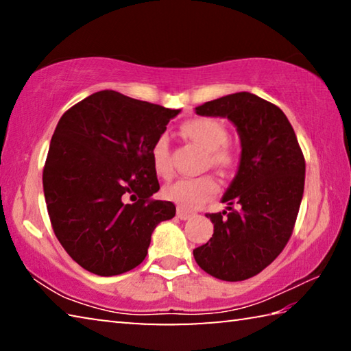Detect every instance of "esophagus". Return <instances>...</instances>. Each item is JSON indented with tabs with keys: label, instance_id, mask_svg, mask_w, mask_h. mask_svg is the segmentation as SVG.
<instances>
[{
	"label": "esophagus",
	"instance_id": "34e87169",
	"mask_svg": "<svg viewBox=\"0 0 351 351\" xmlns=\"http://www.w3.org/2000/svg\"><path fill=\"white\" fill-rule=\"evenodd\" d=\"M176 215H178V218H180V219H189V218L193 217V213L186 210V209H182V207H178Z\"/></svg>",
	"mask_w": 351,
	"mask_h": 351
}]
</instances>
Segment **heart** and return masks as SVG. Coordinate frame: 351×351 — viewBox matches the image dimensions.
<instances>
[{
    "label": "heart",
    "instance_id": "b5f03b06",
    "mask_svg": "<svg viewBox=\"0 0 351 351\" xmlns=\"http://www.w3.org/2000/svg\"><path fill=\"white\" fill-rule=\"evenodd\" d=\"M182 134L207 152V162L219 170H229L239 162V153L228 144L229 132L221 122L212 117H195L184 123ZM152 164L159 176L169 178L173 171L169 138L161 134L152 145ZM164 197L175 201L182 209H198L207 201L215 198L218 184L212 176L181 178L167 184L162 190Z\"/></svg>",
    "mask_w": 351,
    "mask_h": 351
}]
</instances>
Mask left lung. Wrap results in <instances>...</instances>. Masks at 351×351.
Instances as JSON below:
<instances>
[{
  "mask_svg": "<svg viewBox=\"0 0 351 351\" xmlns=\"http://www.w3.org/2000/svg\"><path fill=\"white\" fill-rule=\"evenodd\" d=\"M195 110L234 122L241 159L223 197L228 210L206 213L213 235L193 249V257L219 280H246L269 266L291 239L304 197V153L285 112L255 94H229Z\"/></svg>",
  "mask_w": 351,
  "mask_h": 351,
  "instance_id": "obj_1",
  "label": "left lung"
}]
</instances>
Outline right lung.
<instances>
[{
  "instance_id": "right-lung-1",
  "label": "right lung",
  "mask_w": 351,
  "mask_h": 351,
  "mask_svg": "<svg viewBox=\"0 0 351 351\" xmlns=\"http://www.w3.org/2000/svg\"><path fill=\"white\" fill-rule=\"evenodd\" d=\"M180 110L99 91L64 112L52 134L43 190L54 234L75 263L111 277L144 261L152 232L175 217L159 190L152 145Z\"/></svg>"
}]
</instances>
